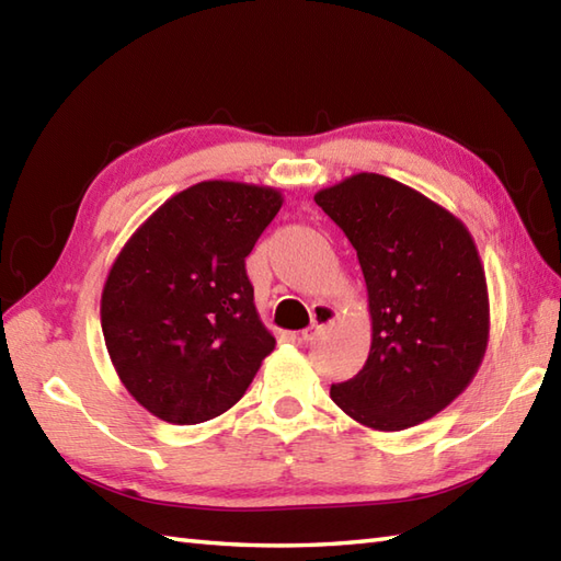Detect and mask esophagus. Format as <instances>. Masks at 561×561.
I'll return each mask as SVG.
<instances>
[{
    "instance_id": "34e87169",
    "label": "esophagus",
    "mask_w": 561,
    "mask_h": 561,
    "mask_svg": "<svg viewBox=\"0 0 561 561\" xmlns=\"http://www.w3.org/2000/svg\"><path fill=\"white\" fill-rule=\"evenodd\" d=\"M335 308L332 306H328V304H316L313 306V311H311V318H313V325L311 328H306L304 332H301V340L304 342H311L320 330H323L325 325H330L332 320H335Z\"/></svg>"
}]
</instances>
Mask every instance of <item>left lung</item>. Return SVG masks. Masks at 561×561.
Instances as JSON below:
<instances>
[{
	"label": "left lung",
	"instance_id": "left-lung-1",
	"mask_svg": "<svg viewBox=\"0 0 561 561\" xmlns=\"http://www.w3.org/2000/svg\"><path fill=\"white\" fill-rule=\"evenodd\" d=\"M356 250L368 291L371 350L330 398L378 432L432 420L478 374L490 296L470 231L416 190L356 173L316 193Z\"/></svg>",
	"mask_w": 561,
	"mask_h": 561
}]
</instances>
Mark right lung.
<instances>
[{
  "label": "right lung",
  "instance_id": "obj_1",
  "mask_svg": "<svg viewBox=\"0 0 561 561\" xmlns=\"http://www.w3.org/2000/svg\"><path fill=\"white\" fill-rule=\"evenodd\" d=\"M279 207L274 187L197 183L163 202L115 257L101 296L105 347L129 396L159 420L224 414L274 350L245 257Z\"/></svg>",
  "mask_w": 561,
  "mask_h": 561
}]
</instances>
